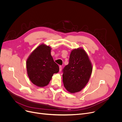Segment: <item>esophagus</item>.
Returning <instances> with one entry per match:
<instances>
[{
  "mask_svg": "<svg viewBox=\"0 0 122 122\" xmlns=\"http://www.w3.org/2000/svg\"><path fill=\"white\" fill-rule=\"evenodd\" d=\"M62 71V66H59V71L61 72Z\"/></svg>",
  "mask_w": 122,
  "mask_h": 122,
  "instance_id": "1",
  "label": "esophagus"
}]
</instances>
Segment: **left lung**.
I'll list each match as a JSON object with an SVG mask.
<instances>
[{
    "label": "left lung",
    "mask_w": 122,
    "mask_h": 122,
    "mask_svg": "<svg viewBox=\"0 0 122 122\" xmlns=\"http://www.w3.org/2000/svg\"><path fill=\"white\" fill-rule=\"evenodd\" d=\"M92 67L88 55L82 48L71 51L69 64L62 70L63 82L69 92H80L88 82Z\"/></svg>",
    "instance_id": "obj_1"
}]
</instances>
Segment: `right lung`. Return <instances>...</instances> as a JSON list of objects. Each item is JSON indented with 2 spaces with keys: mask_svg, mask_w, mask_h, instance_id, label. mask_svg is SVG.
I'll list each match as a JSON object with an SVG mask.
<instances>
[{
  "mask_svg": "<svg viewBox=\"0 0 122 122\" xmlns=\"http://www.w3.org/2000/svg\"><path fill=\"white\" fill-rule=\"evenodd\" d=\"M50 53V47L42 44L34 50L27 60L29 78L37 86H47L53 75L59 71V66L54 61Z\"/></svg>",
  "mask_w": 122,
  "mask_h": 122,
  "instance_id": "right-lung-1",
  "label": "right lung"
}]
</instances>
